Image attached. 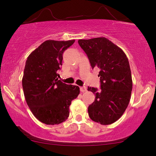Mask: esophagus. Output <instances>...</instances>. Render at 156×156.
<instances>
[{
  "label": "esophagus",
  "instance_id": "esophagus-1",
  "mask_svg": "<svg viewBox=\"0 0 156 156\" xmlns=\"http://www.w3.org/2000/svg\"><path fill=\"white\" fill-rule=\"evenodd\" d=\"M80 92H84L87 91V88H86L85 87H80Z\"/></svg>",
  "mask_w": 156,
  "mask_h": 156
}]
</instances>
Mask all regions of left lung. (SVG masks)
<instances>
[{"instance_id":"1","label":"left lung","mask_w":156,"mask_h":156,"mask_svg":"<svg viewBox=\"0 0 156 156\" xmlns=\"http://www.w3.org/2000/svg\"><path fill=\"white\" fill-rule=\"evenodd\" d=\"M78 44L85 51L92 69H100L101 90L88 87L95 94L94 101L88 106L93 121L110 125L121 117L131 98L132 80L128 59L121 48L105 37L80 39Z\"/></svg>"}]
</instances>
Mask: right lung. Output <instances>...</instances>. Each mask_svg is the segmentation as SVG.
Returning <instances> with one entry per match:
<instances>
[{
    "label": "right lung",
    "instance_id": "add662e5",
    "mask_svg": "<svg viewBox=\"0 0 156 156\" xmlns=\"http://www.w3.org/2000/svg\"><path fill=\"white\" fill-rule=\"evenodd\" d=\"M75 40H48L29 55L22 87L25 99L34 115L46 125H58L69 116L71 101L80 94L78 86L58 80L63 52Z\"/></svg>",
    "mask_w": 156,
    "mask_h": 156
}]
</instances>
